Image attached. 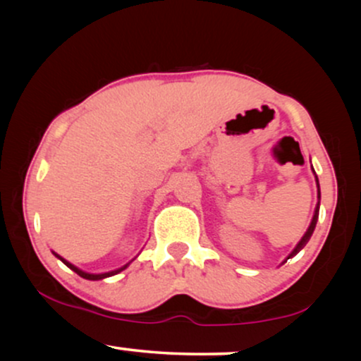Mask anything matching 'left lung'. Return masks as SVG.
<instances>
[{"instance_id":"obj_1","label":"left lung","mask_w":361,"mask_h":361,"mask_svg":"<svg viewBox=\"0 0 361 361\" xmlns=\"http://www.w3.org/2000/svg\"><path fill=\"white\" fill-rule=\"evenodd\" d=\"M316 180H317V176H316ZM317 188H319V181H317ZM319 198H321V193H319ZM317 217H319V204H317V209H316V214H314V217H312V222H310V226H309V229H307V233L304 234V238L300 239V243L297 244L295 246V250L292 251V255L288 256V258H292V256H295L297 252H299L302 247L305 246V244L309 243V239H310V235H312V233H314V229H316V224H317Z\"/></svg>"}]
</instances>
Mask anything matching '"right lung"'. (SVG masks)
Instances as JSON below:
<instances>
[{
    "instance_id": "right-lung-1",
    "label": "right lung",
    "mask_w": 361,
    "mask_h": 361,
    "mask_svg": "<svg viewBox=\"0 0 361 361\" xmlns=\"http://www.w3.org/2000/svg\"><path fill=\"white\" fill-rule=\"evenodd\" d=\"M56 256H57V258H59V259L62 261V263H64V264H66V267H69V268H71V270H73V271H76V273H78V275H80V276H82V279H86V280H102V279H106V276H111V275H117V273H118V271L126 270V268H127V264H126V267H123V268H120V270H115V271H109V273H100V275H93V273H85V271L78 270V268H76V267H74V264H71V263H68V261H66L64 258H61V256H59V255H56Z\"/></svg>"
}]
</instances>
